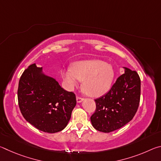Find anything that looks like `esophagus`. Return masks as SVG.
<instances>
[{
    "instance_id": "1",
    "label": "esophagus",
    "mask_w": 161,
    "mask_h": 161,
    "mask_svg": "<svg viewBox=\"0 0 161 161\" xmlns=\"http://www.w3.org/2000/svg\"><path fill=\"white\" fill-rule=\"evenodd\" d=\"M83 100H84L83 98L80 97H77V103H81Z\"/></svg>"
}]
</instances>
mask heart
Returning a JSON list of instances; mask_svg holds the SVG:
<instances>
[{"label": "heart", "instance_id": "b5f03b06", "mask_svg": "<svg viewBox=\"0 0 161 161\" xmlns=\"http://www.w3.org/2000/svg\"><path fill=\"white\" fill-rule=\"evenodd\" d=\"M62 77L69 88L83 81V89L92 97L105 94L111 85L114 70L111 65L99 59H89L75 62L72 69H62Z\"/></svg>", "mask_w": 161, "mask_h": 161}]
</instances>
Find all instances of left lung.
<instances>
[{"instance_id": "left-lung-1", "label": "left lung", "mask_w": 161, "mask_h": 161, "mask_svg": "<svg viewBox=\"0 0 161 161\" xmlns=\"http://www.w3.org/2000/svg\"><path fill=\"white\" fill-rule=\"evenodd\" d=\"M108 93L95 99L96 110L91 116L93 127L109 133L131 121L139 106L141 80L138 73L127 67Z\"/></svg>"}]
</instances>
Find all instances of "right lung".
Instances as JSON below:
<instances>
[{"label": "right lung", "instance_id": "obj_1", "mask_svg": "<svg viewBox=\"0 0 161 161\" xmlns=\"http://www.w3.org/2000/svg\"><path fill=\"white\" fill-rule=\"evenodd\" d=\"M18 105L27 121L42 131L54 133L63 130L77 103L75 94L62 88L55 79L45 75L32 64L19 81Z\"/></svg>", "mask_w": 161, "mask_h": 161}]
</instances>
